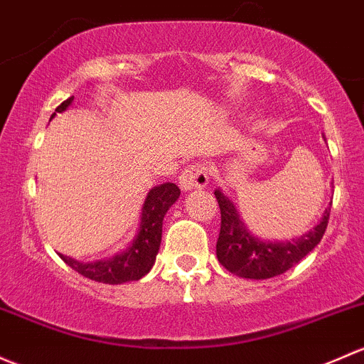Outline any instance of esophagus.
Returning <instances> with one entry per match:
<instances>
[{"instance_id":"obj_1","label":"esophagus","mask_w":364,"mask_h":364,"mask_svg":"<svg viewBox=\"0 0 364 364\" xmlns=\"http://www.w3.org/2000/svg\"><path fill=\"white\" fill-rule=\"evenodd\" d=\"M209 183V169L204 164H193L188 166L185 171L179 174V186L185 192L193 188H204Z\"/></svg>"}]
</instances>
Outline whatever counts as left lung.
<instances>
[{
  "mask_svg": "<svg viewBox=\"0 0 364 364\" xmlns=\"http://www.w3.org/2000/svg\"><path fill=\"white\" fill-rule=\"evenodd\" d=\"M221 209V228L216 242L218 262L228 272L244 279H270L284 274L311 252L323 239L330 220L331 202L319 223L293 240H262L240 220L235 205L220 188L214 190Z\"/></svg>",
  "mask_w": 364,
  "mask_h": 364,
  "instance_id": "1",
  "label": "left lung"
}]
</instances>
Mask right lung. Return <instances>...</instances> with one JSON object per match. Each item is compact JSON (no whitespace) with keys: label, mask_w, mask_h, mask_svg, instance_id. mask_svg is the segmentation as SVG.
Wrapping results in <instances>:
<instances>
[{"label":"right lung","mask_w":364,"mask_h":364,"mask_svg":"<svg viewBox=\"0 0 364 364\" xmlns=\"http://www.w3.org/2000/svg\"><path fill=\"white\" fill-rule=\"evenodd\" d=\"M73 99L70 97L57 106L55 112L63 113L71 106ZM55 113L52 114V118ZM181 190L174 183H164V185L153 186L143 202L139 216V228L136 237L129 244L127 250L117 252L112 258L95 259V262H78L71 256L59 255L66 265L73 270L89 277L92 281L102 282V284H124V282L139 281L151 270L155 265L156 252L162 242V225L164 216L169 208L179 198Z\"/></svg>","instance_id":"right-lung-1"}]
</instances>
